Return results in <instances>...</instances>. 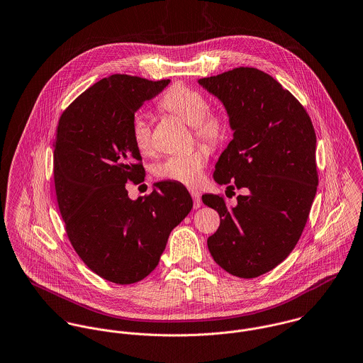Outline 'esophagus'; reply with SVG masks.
<instances>
[{
  "label": "esophagus",
  "mask_w": 363,
  "mask_h": 363,
  "mask_svg": "<svg viewBox=\"0 0 363 363\" xmlns=\"http://www.w3.org/2000/svg\"><path fill=\"white\" fill-rule=\"evenodd\" d=\"M191 197H193V201H194V208L197 209L201 206V197H199V193L198 191H194V190H191Z\"/></svg>",
  "instance_id": "esophagus-1"
}]
</instances>
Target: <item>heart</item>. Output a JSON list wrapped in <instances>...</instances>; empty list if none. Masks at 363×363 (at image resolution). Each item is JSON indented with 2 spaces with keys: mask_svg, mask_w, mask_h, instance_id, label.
<instances>
[{
  "mask_svg": "<svg viewBox=\"0 0 363 363\" xmlns=\"http://www.w3.org/2000/svg\"><path fill=\"white\" fill-rule=\"evenodd\" d=\"M158 106L191 125L198 140L211 148L220 145L228 134L225 118L220 113L208 109V101L201 91L183 83H176L166 90ZM132 140L141 155L150 157L155 152L151 125L143 115H137L133 119ZM205 164L206 151L198 147L189 152L166 158L154 167V173L160 179L193 187L201 182Z\"/></svg>",
  "mask_w": 363,
  "mask_h": 363,
  "instance_id": "1",
  "label": "heart"
}]
</instances>
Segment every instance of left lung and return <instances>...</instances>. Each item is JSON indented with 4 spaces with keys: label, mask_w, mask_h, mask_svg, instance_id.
Here are the masks:
<instances>
[{
    "label": "left lung",
    "mask_w": 363,
    "mask_h": 363,
    "mask_svg": "<svg viewBox=\"0 0 363 363\" xmlns=\"http://www.w3.org/2000/svg\"><path fill=\"white\" fill-rule=\"evenodd\" d=\"M198 83L223 102L234 132L213 179L244 190L233 206L223 196H202L220 216L208 250L233 276L254 279L290 255L306 225L319 183L315 129L299 101L259 69Z\"/></svg>",
    "instance_id": "obj_1"
}]
</instances>
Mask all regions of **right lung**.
I'll list each match as a JSON object with an SVG mask.
<instances>
[{
    "instance_id": "obj_1",
    "label": "right lung",
    "mask_w": 363,
    "mask_h": 363,
    "mask_svg": "<svg viewBox=\"0 0 363 363\" xmlns=\"http://www.w3.org/2000/svg\"><path fill=\"white\" fill-rule=\"evenodd\" d=\"M169 82L112 74L82 93L58 122L54 180L67 238L89 269L116 284L147 277L193 208L177 182H158L135 201L126 190L128 182L145 177L132 140L134 113Z\"/></svg>"
}]
</instances>
